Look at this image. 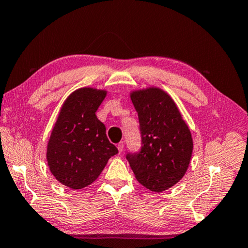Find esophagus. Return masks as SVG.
<instances>
[{
  "label": "esophagus",
  "instance_id": "esophagus-1",
  "mask_svg": "<svg viewBox=\"0 0 248 248\" xmlns=\"http://www.w3.org/2000/svg\"><path fill=\"white\" fill-rule=\"evenodd\" d=\"M123 149H124V142L121 141V142H119V144H117V150H119V153L121 154L122 151H123Z\"/></svg>",
  "mask_w": 248,
  "mask_h": 248
}]
</instances>
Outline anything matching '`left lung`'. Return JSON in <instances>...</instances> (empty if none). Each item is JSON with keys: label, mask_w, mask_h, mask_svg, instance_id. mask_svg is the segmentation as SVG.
<instances>
[{"label": "left lung", "mask_w": 248, "mask_h": 248, "mask_svg": "<svg viewBox=\"0 0 248 248\" xmlns=\"http://www.w3.org/2000/svg\"><path fill=\"white\" fill-rule=\"evenodd\" d=\"M132 102L138 113L141 149L126 159L136 180L151 192L174 186L187 171L193 137L174 100L158 87L134 90Z\"/></svg>", "instance_id": "1"}]
</instances>
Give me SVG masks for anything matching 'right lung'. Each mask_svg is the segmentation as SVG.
<instances>
[{"mask_svg":"<svg viewBox=\"0 0 248 248\" xmlns=\"http://www.w3.org/2000/svg\"><path fill=\"white\" fill-rule=\"evenodd\" d=\"M107 90L82 87L68 95L61 108L46 147L50 171L61 184L81 189L98 179L116 147L95 112Z\"/></svg>","mask_w":248,"mask_h":248,"instance_id":"1","label":"right lung"}]
</instances>
